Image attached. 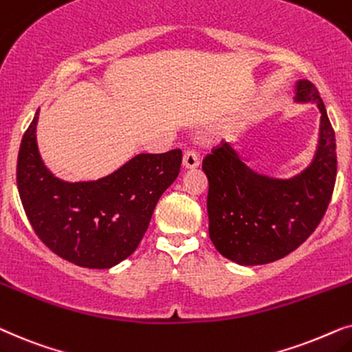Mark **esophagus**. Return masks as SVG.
Listing matches in <instances>:
<instances>
[{"label": "esophagus", "instance_id": "1", "mask_svg": "<svg viewBox=\"0 0 352 352\" xmlns=\"http://www.w3.org/2000/svg\"><path fill=\"white\" fill-rule=\"evenodd\" d=\"M198 166H199L198 154H196L195 151H185V154H184V167L188 168V170H191V168H196Z\"/></svg>", "mask_w": 352, "mask_h": 352}]
</instances>
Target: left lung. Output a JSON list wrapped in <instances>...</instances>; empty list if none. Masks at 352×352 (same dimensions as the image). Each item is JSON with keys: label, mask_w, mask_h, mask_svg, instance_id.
Instances as JSON below:
<instances>
[{"label": "left lung", "mask_w": 352, "mask_h": 352, "mask_svg": "<svg viewBox=\"0 0 352 352\" xmlns=\"http://www.w3.org/2000/svg\"><path fill=\"white\" fill-rule=\"evenodd\" d=\"M296 102L320 111L316 156L292 179L252 170L230 143L203 161L208 177L209 236L215 250L240 265L278 261L302 245L320 223L333 195L336 143L325 106L309 80L296 82Z\"/></svg>", "instance_id": "obj_1"}]
</instances>
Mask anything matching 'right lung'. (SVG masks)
Returning a JSON list of instances; mask_svg holds the SVG:
<instances>
[{
  "label": "right lung",
  "mask_w": 352,
  "mask_h": 352,
  "mask_svg": "<svg viewBox=\"0 0 352 352\" xmlns=\"http://www.w3.org/2000/svg\"><path fill=\"white\" fill-rule=\"evenodd\" d=\"M38 114L17 157V188L29 222L54 254L75 265H117L138 248L159 198L179 175L182 151L137 154L98 180L65 182L40 156Z\"/></svg>",
  "instance_id": "1"
}]
</instances>
